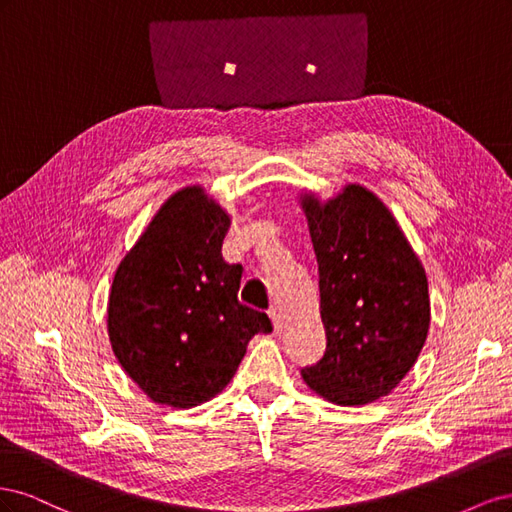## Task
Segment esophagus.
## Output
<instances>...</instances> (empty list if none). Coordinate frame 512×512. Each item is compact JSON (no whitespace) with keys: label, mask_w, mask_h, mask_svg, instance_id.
<instances>
[{"label":"esophagus","mask_w":512,"mask_h":512,"mask_svg":"<svg viewBox=\"0 0 512 512\" xmlns=\"http://www.w3.org/2000/svg\"><path fill=\"white\" fill-rule=\"evenodd\" d=\"M269 316H271L275 333H280V331L284 329V316H282V312H280V309H277V307H273L271 312H269Z\"/></svg>","instance_id":"obj_1"}]
</instances>
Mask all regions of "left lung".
I'll return each mask as SVG.
<instances>
[{"label": "left lung", "mask_w": 512, "mask_h": 512, "mask_svg": "<svg viewBox=\"0 0 512 512\" xmlns=\"http://www.w3.org/2000/svg\"><path fill=\"white\" fill-rule=\"evenodd\" d=\"M318 260L327 352L301 371L305 384L337 406L389 395L421 354L429 320L427 275L382 200L359 183L322 200L301 192Z\"/></svg>", "instance_id": "1"}]
</instances>
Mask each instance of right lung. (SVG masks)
Masks as SVG:
<instances>
[{
	"label": "right lung",
	"mask_w": 512,
	"mask_h": 512,
	"mask_svg": "<svg viewBox=\"0 0 512 512\" xmlns=\"http://www.w3.org/2000/svg\"><path fill=\"white\" fill-rule=\"evenodd\" d=\"M230 215L188 185L166 198L108 294V337L123 371L151 401L194 408L218 395L267 314L239 303L241 265H228L222 243Z\"/></svg>",
	"instance_id": "1"
}]
</instances>
